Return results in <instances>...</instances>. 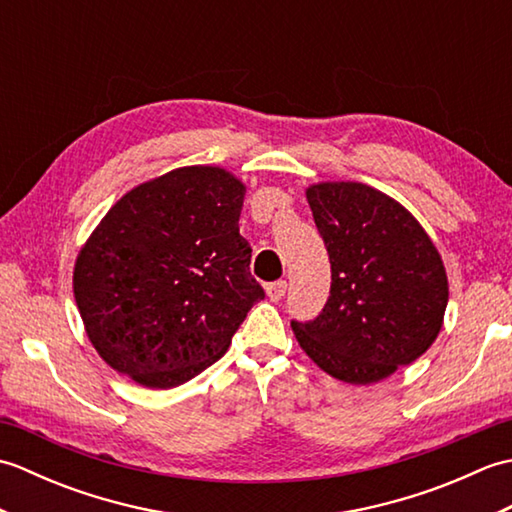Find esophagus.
Segmentation results:
<instances>
[{"label":"esophagus","mask_w":512,"mask_h":512,"mask_svg":"<svg viewBox=\"0 0 512 512\" xmlns=\"http://www.w3.org/2000/svg\"><path fill=\"white\" fill-rule=\"evenodd\" d=\"M286 290H288L286 281H273V284L266 286V295L270 301H281L286 297Z\"/></svg>","instance_id":"1"}]
</instances>
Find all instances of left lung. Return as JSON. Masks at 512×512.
Segmentation results:
<instances>
[{"instance_id":"left-lung-1","label":"left lung","mask_w":512,"mask_h":512,"mask_svg":"<svg viewBox=\"0 0 512 512\" xmlns=\"http://www.w3.org/2000/svg\"><path fill=\"white\" fill-rule=\"evenodd\" d=\"M332 266L330 297L314 321H292L323 372L378 383L438 339L449 281L438 248L405 206L361 182L306 191Z\"/></svg>"}]
</instances>
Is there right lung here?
I'll return each instance as SVG.
<instances>
[{"instance_id":"right-lung-1","label":"right lung","mask_w":512,"mask_h":512,"mask_svg":"<svg viewBox=\"0 0 512 512\" xmlns=\"http://www.w3.org/2000/svg\"><path fill=\"white\" fill-rule=\"evenodd\" d=\"M246 187L222 167H180L118 200L74 264L94 350L138 385L171 389L220 361L264 299L239 235Z\"/></svg>"}]
</instances>
